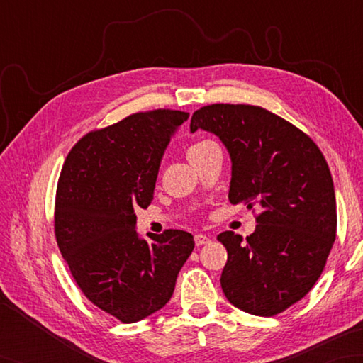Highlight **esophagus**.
I'll use <instances>...</instances> for the list:
<instances>
[{
    "instance_id": "esophagus-1",
    "label": "esophagus",
    "mask_w": 363,
    "mask_h": 363,
    "mask_svg": "<svg viewBox=\"0 0 363 363\" xmlns=\"http://www.w3.org/2000/svg\"><path fill=\"white\" fill-rule=\"evenodd\" d=\"M207 243H211V238L207 235H204V234H196L195 235V245L196 246H203V245H207Z\"/></svg>"
}]
</instances>
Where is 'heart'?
Here are the masks:
<instances>
[{
	"instance_id": "b5f03b06",
	"label": "heart",
	"mask_w": 363,
	"mask_h": 363,
	"mask_svg": "<svg viewBox=\"0 0 363 363\" xmlns=\"http://www.w3.org/2000/svg\"><path fill=\"white\" fill-rule=\"evenodd\" d=\"M212 142H209V140H199V142H196V143H194L189 148V151H187V156H190V154H194V152H198V151H201L203 148H206L207 145H211Z\"/></svg>"
}]
</instances>
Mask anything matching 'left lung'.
Wrapping results in <instances>:
<instances>
[{
	"label": "left lung",
	"instance_id": "8db88e82",
	"mask_svg": "<svg viewBox=\"0 0 363 363\" xmlns=\"http://www.w3.org/2000/svg\"><path fill=\"white\" fill-rule=\"evenodd\" d=\"M217 135L233 162L229 201L259 207L257 229L243 240L217 238L228 262L221 289L230 304L273 317L318 281L337 233L333 176L309 135L250 104H211L191 115L190 130Z\"/></svg>",
	"mask_w": 363,
	"mask_h": 363
}]
</instances>
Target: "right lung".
<instances>
[{
	"instance_id": "1",
	"label": "right lung",
	"mask_w": 363,
	"mask_h": 363,
	"mask_svg": "<svg viewBox=\"0 0 363 363\" xmlns=\"http://www.w3.org/2000/svg\"><path fill=\"white\" fill-rule=\"evenodd\" d=\"M189 113L138 112L84 135L60 172L54 211L59 250L84 295L123 323L160 311L195 248L179 229L137 234L134 209L152 201L160 160Z\"/></svg>"
}]
</instances>
